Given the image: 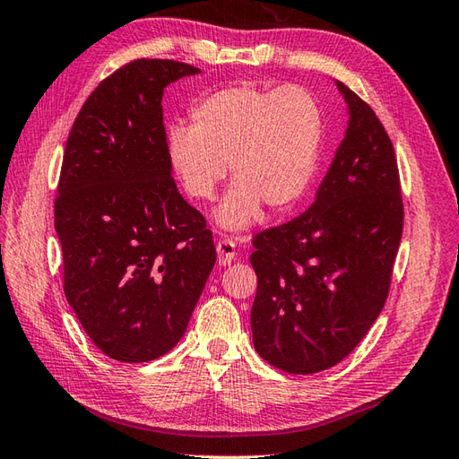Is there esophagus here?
<instances>
[{
  "instance_id": "obj_1",
  "label": "esophagus",
  "mask_w": 459,
  "mask_h": 459,
  "mask_svg": "<svg viewBox=\"0 0 459 459\" xmlns=\"http://www.w3.org/2000/svg\"><path fill=\"white\" fill-rule=\"evenodd\" d=\"M218 263L221 264V267H226V264H230L233 259H236V241L230 239V238H221L218 241Z\"/></svg>"
}]
</instances>
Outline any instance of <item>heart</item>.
<instances>
[{
    "label": "heart",
    "mask_w": 459,
    "mask_h": 459,
    "mask_svg": "<svg viewBox=\"0 0 459 459\" xmlns=\"http://www.w3.org/2000/svg\"><path fill=\"white\" fill-rule=\"evenodd\" d=\"M324 139V111L302 86L277 90L233 84L202 96L190 109V127L169 137L172 169L196 202H208L226 178L233 188L218 218L246 228L267 208L290 212L307 195Z\"/></svg>",
    "instance_id": "heart-1"
}]
</instances>
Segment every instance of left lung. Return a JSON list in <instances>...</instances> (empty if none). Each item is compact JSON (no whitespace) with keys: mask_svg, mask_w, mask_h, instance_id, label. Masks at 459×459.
I'll list each match as a JSON object with an SVG mask.
<instances>
[{"mask_svg":"<svg viewBox=\"0 0 459 459\" xmlns=\"http://www.w3.org/2000/svg\"><path fill=\"white\" fill-rule=\"evenodd\" d=\"M350 126L312 206L255 233L253 343L287 373L310 375L348 358L389 297L404 206L394 147L379 117L338 84Z\"/></svg>","mask_w":459,"mask_h":459,"instance_id":"obj_1","label":"left lung"}]
</instances>
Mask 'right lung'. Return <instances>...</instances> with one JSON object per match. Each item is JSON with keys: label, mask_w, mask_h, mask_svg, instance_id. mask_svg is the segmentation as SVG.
<instances>
[{"label": "right lung", "mask_w": 459, "mask_h": 459, "mask_svg": "<svg viewBox=\"0 0 459 459\" xmlns=\"http://www.w3.org/2000/svg\"><path fill=\"white\" fill-rule=\"evenodd\" d=\"M196 73L178 60H131L91 91L66 139L55 198L63 289L116 361L175 348L216 263L206 218L170 175L162 124V91Z\"/></svg>", "instance_id": "obj_1"}]
</instances>
